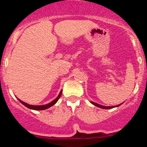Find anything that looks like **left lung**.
<instances>
[{"mask_svg": "<svg viewBox=\"0 0 147 147\" xmlns=\"http://www.w3.org/2000/svg\"><path fill=\"white\" fill-rule=\"evenodd\" d=\"M91 103L92 104V105H95V106L98 107H100L102 108V109H112V108H114V107H119L120 105H121V104H120L119 105H117V106H108V107H105V106H103V105H99V104L96 103V102H91Z\"/></svg>", "mask_w": 147, "mask_h": 147, "instance_id": "left-lung-1", "label": "left lung"}]
</instances>
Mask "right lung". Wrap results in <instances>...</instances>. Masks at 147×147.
I'll use <instances>...</instances> for the list:
<instances>
[{"label":"right lung","instance_id":"1","mask_svg":"<svg viewBox=\"0 0 147 147\" xmlns=\"http://www.w3.org/2000/svg\"><path fill=\"white\" fill-rule=\"evenodd\" d=\"M61 94H62V90L60 91V94H58V96L57 97V98L55 99L53 101L50 102V103L47 104V105H29V104L26 103V102H24L23 101H22V100H20V99L18 98V100L20 102V103H22L23 105H25L26 107L29 108V109H34V110H44V109H48V108H50V107H52V106H53L54 105H55L56 102L58 101V100L60 99Z\"/></svg>","mask_w":147,"mask_h":147}]
</instances>
